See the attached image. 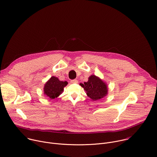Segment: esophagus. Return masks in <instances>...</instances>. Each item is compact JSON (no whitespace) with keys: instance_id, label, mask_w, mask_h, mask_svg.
<instances>
[{"instance_id":"1","label":"esophagus","mask_w":157,"mask_h":157,"mask_svg":"<svg viewBox=\"0 0 157 157\" xmlns=\"http://www.w3.org/2000/svg\"><path fill=\"white\" fill-rule=\"evenodd\" d=\"M71 83H74V84H76V83H78V80H76V79H73V80H71V81H70Z\"/></svg>"}]
</instances>
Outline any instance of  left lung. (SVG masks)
I'll use <instances>...</instances> for the list:
<instances>
[{"label": "left lung", "mask_w": 157, "mask_h": 157, "mask_svg": "<svg viewBox=\"0 0 157 157\" xmlns=\"http://www.w3.org/2000/svg\"><path fill=\"white\" fill-rule=\"evenodd\" d=\"M79 85L84 88L87 95L93 100L100 99L107 94V85L95 75L90 76L87 82Z\"/></svg>", "instance_id": "8db88e82"}]
</instances>
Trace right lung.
Wrapping results in <instances>:
<instances>
[{
  "mask_svg": "<svg viewBox=\"0 0 157 157\" xmlns=\"http://www.w3.org/2000/svg\"><path fill=\"white\" fill-rule=\"evenodd\" d=\"M67 84V81H61L57 78L52 76L44 86V94L50 98L54 99L62 94Z\"/></svg>",
  "mask_w": 157,
  "mask_h": 157,
  "instance_id": "obj_1",
  "label": "right lung"
}]
</instances>
